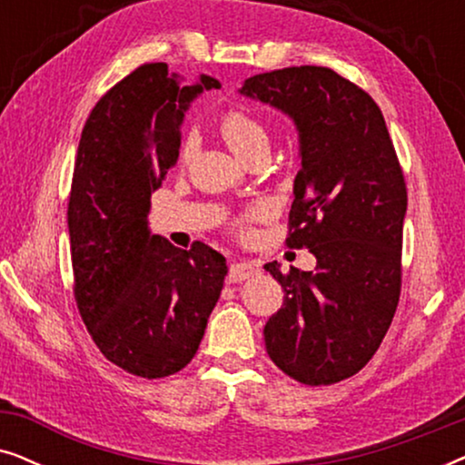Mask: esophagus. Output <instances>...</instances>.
Here are the masks:
<instances>
[{
  "mask_svg": "<svg viewBox=\"0 0 465 465\" xmlns=\"http://www.w3.org/2000/svg\"><path fill=\"white\" fill-rule=\"evenodd\" d=\"M258 272V266L252 264V262H234L231 264V271H228V282L231 283H241L245 282V279L253 277Z\"/></svg>",
  "mask_w": 465,
  "mask_h": 465,
  "instance_id": "esophagus-1",
  "label": "esophagus"
}]
</instances>
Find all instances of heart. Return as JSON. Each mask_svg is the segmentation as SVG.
<instances>
[{"label":"heart","mask_w":465,"mask_h":465,"mask_svg":"<svg viewBox=\"0 0 465 465\" xmlns=\"http://www.w3.org/2000/svg\"><path fill=\"white\" fill-rule=\"evenodd\" d=\"M218 129L220 135L224 137L228 148H231L239 158H243L247 152L256 150L260 145H269V133H266L262 123L241 110L226 112L224 116L220 118ZM190 150H193L190 142L182 145L180 156L183 161L190 156Z\"/></svg>","instance_id":"obj_1"}]
</instances>
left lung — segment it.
<instances>
[{"label": "left lung", "instance_id": "obj_1", "mask_svg": "<svg viewBox=\"0 0 465 465\" xmlns=\"http://www.w3.org/2000/svg\"><path fill=\"white\" fill-rule=\"evenodd\" d=\"M239 94L275 107L298 133L290 247L315 271L264 269L283 307L266 322L271 360L304 385L353 377L377 351L400 298L406 186L385 118L368 93L328 67L247 78Z\"/></svg>", "mask_w": 465, "mask_h": 465}]
</instances>
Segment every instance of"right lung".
Wrapping results in <instances>:
<instances>
[{"label":"right lung","instance_id":"obj_1","mask_svg":"<svg viewBox=\"0 0 465 465\" xmlns=\"http://www.w3.org/2000/svg\"><path fill=\"white\" fill-rule=\"evenodd\" d=\"M213 88L212 75L188 84L167 63H148L101 97L82 129L67 209L75 302L101 353L143 379L190 364L228 275L220 252L180 250L148 222L190 104Z\"/></svg>","mask_w":465,"mask_h":465}]
</instances>
